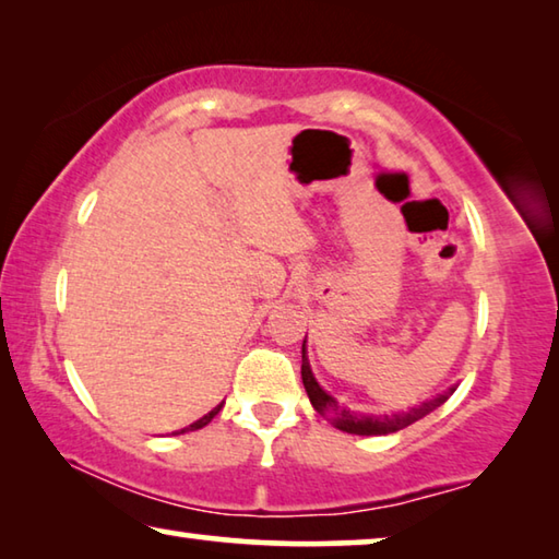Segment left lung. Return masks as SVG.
Masks as SVG:
<instances>
[{"label": "left lung", "mask_w": 559, "mask_h": 559, "mask_svg": "<svg viewBox=\"0 0 559 559\" xmlns=\"http://www.w3.org/2000/svg\"><path fill=\"white\" fill-rule=\"evenodd\" d=\"M300 377H302V386H306L308 400L313 404V409L318 414L328 416V421L333 424L335 429L347 431V433H357V437H384V433H394L400 429H406L409 424L424 419V416L431 414L433 409L449 400V396L456 392V386H449L447 392H441L431 400L421 402L412 406L409 412H396V414H359V412H349L347 406H340L333 394H328L323 386L318 384L313 370H310L308 355H306V340H302V365H300Z\"/></svg>", "instance_id": "left-lung-1"}]
</instances>
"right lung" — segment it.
<instances>
[{"instance_id":"1","label":"right lung","mask_w":559,"mask_h":559,"mask_svg":"<svg viewBox=\"0 0 559 559\" xmlns=\"http://www.w3.org/2000/svg\"><path fill=\"white\" fill-rule=\"evenodd\" d=\"M222 406H224V402L222 404H216L214 409L210 412V414H204L202 419H197L194 424H189V427H185V429H179V431H173V437H177V433H187V431H197V429H202V427H206V424H210L216 414L222 412Z\"/></svg>"}]
</instances>
